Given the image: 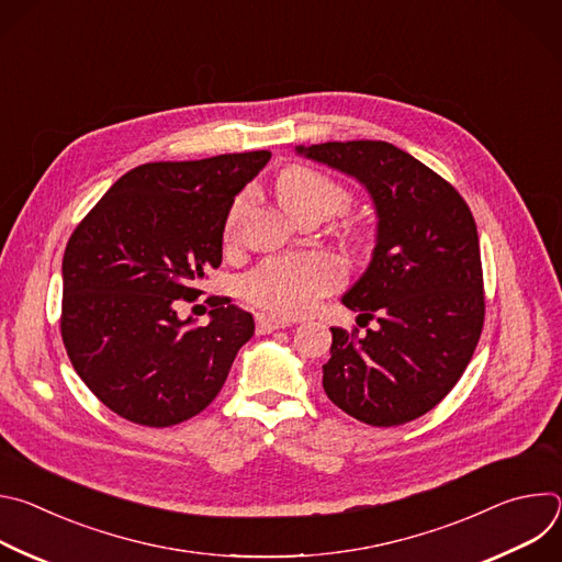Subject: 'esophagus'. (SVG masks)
I'll use <instances>...</instances> for the list:
<instances>
[{"label":"esophagus","mask_w":562,"mask_h":562,"mask_svg":"<svg viewBox=\"0 0 562 562\" xmlns=\"http://www.w3.org/2000/svg\"><path fill=\"white\" fill-rule=\"evenodd\" d=\"M258 334H271L276 329H284V327H291V319H284V317H276V315H269V313H258Z\"/></svg>","instance_id":"34e87169"}]
</instances>
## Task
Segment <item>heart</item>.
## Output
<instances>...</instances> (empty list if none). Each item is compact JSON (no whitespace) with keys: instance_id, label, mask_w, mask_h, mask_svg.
<instances>
[{"instance_id":"obj_1","label":"heart","mask_w":562,"mask_h":562,"mask_svg":"<svg viewBox=\"0 0 562 562\" xmlns=\"http://www.w3.org/2000/svg\"><path fill=\"white\" fill-rule=\"evenodd\" d=\"M280 206L293 215L300 211H317L327 215L340 213L349 204V193L334 180L311 169H286L276 182ZM231 231V224L228 228ZM340 284L338 265L325 254H289L265 260L243 284L245 297L260 308L291 317L311 311L317 300Z\"/></svg>"}]
</instances>
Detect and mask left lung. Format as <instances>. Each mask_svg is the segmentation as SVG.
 Returning a JSON list of instances; mask_svg holds the SVG:
<instances>
[{"mask_svg": "<svg viewBox=\"0 0 562 562\" xmlns=\"http://www.w3.org/2000/svg\"><path fill=\"white\" fill-rule=\"evenodd\" d=\"M295 153L360 182L378 220L371 262L342 295L375 325L362 336L331 329L323 386L371 427L416 420L453 389L483 331L473 215L449 182L389 142L300 144Z\"/></svg>", "mask_w": 562, "mask_h": 562, "instance_id": "1", "label": "left lung"}]
</instances>
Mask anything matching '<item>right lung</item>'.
<instances>
[{
    "mask_svg": "<svg viewBox=\"0 0 562 562\" xmlns=\"http://www.w3.org/2000/svg\"><path fill=\"white\" fill-rule=\"evenodd\" d=\"M269 150L153 162L122 176L72 231L61 260V338L77 375L117 416L171 427L198 416L256 331L222 297L209 325L178 315L222 262L235 195Z\"/></svg>",
    "mask_w": 562,
    "mask_h": 562,
    "instance_id": "obj_1",
    "label": "right lung"
}]
</instances>
